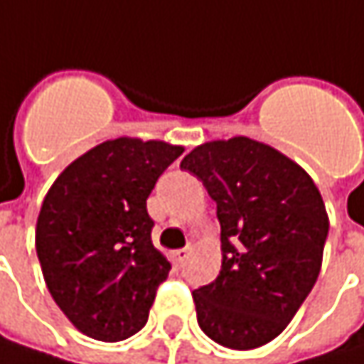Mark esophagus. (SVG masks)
I'll return each mask as SVG.
<instances>
[{"instance_id": "obj_1", "label": "esophagus", "mask_w": 364, "mask_h": 364, "mask_svg": "<svg viewBox=\"0 0 364 364\" xmlns=\"http://www.w3.org/2000/svg\"><path fill=\"white\" fill-rule=\"evenodd\" d=\"M187 258H189V250H187V248L175 250V252H173V260H175V262H177L179 267H181V264L185 262V260H187Z\"/></svg>"}]
</instances>
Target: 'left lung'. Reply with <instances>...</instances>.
<instances>
[{
    "mask_svg": "<svg viewBox=\"0 0 364 364\" xmlns=\"http://www.w3.org/2000/svg\"><path fill=\"white\" fill-rule=\"evenodd\" d=\"M204 183L220 223V273L196 289L198 325L216 344L275 340L318 277L329 218L309 173L250 137L208 141L181 160Z\"/></svg>",
    "mask_w": 364,
    "mask_h": 364,
    "instance_id": "obj_1",
    "label": "left lung"
}]
</instances>
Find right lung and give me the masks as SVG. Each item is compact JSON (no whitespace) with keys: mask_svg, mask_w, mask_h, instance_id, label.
<instances>
[{"mask_svg":"<svg viewBox=\"0 0 364 364\" xmlns=\"http://www.w3.org/2000/svg\"><path fill=\"white\" fill-rule=\"evenodd\" d=\"M181 146L118 137L73 164L50 187L35 248L51 298L85 336L120 342L137 333L168 277L151 244L148 196Z\"/></svg>","mask_w":364,"mask_h":364,"instance_id":"right-lung-1","label":"right lung"}]
</instances>
